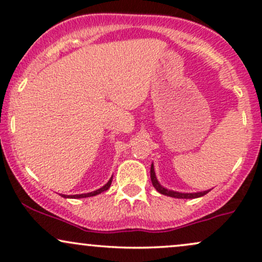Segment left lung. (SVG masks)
Instances as JSON below:
<instances>
[{"instance_id":"left-lung-1","label":"left lung","mask_w":262,"mask_h":262,"mask_svg":"<svg viewBox=\"0 0 262 262\" xmlns=\"http://www.w3.org/2000/svg\"><path fill=\"white\" fill-rule=\"evenodd\" d=\"M150 180L151 183H153L154 188H156L158 192L161 193L164 195H169L172 196V198H180V199H193V198H199V196L205 195L209 190H204V192H198V193H180V192H173V190H169L166 188H164L163 186L158 182L157 177H156V172H154V166L151 164L150 166Z\"/></svg>"}]
</instances>
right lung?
<instances>
[{
	"label": "right lung",
	"mask_w": 262,
	"mask_h": 262,
	"mask_svg": "<svg viewBox=\"0 0 262 262\" xmlns=\"http://www.w3.org/2000/svg\"><path fill=\"white\" fill-rule=\"evenodd\" d=\"M112 180H113V177L111 180L108 181V183H106V185H104L102 187V188H99V189H97V190H95V192H91V193H85V194H76V195H72V196H67V195H62V196H64V198H86V196H93V195H97V194H99V193H102V192H104V190H106L109 188V187H111V185H112Z\"/></svg>",
	"instance_id": "1"
}]
</instances>
